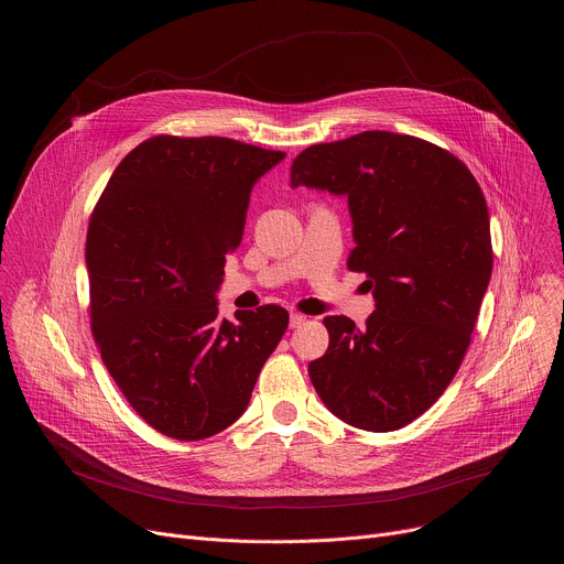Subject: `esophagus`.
Wrapping results in <instances>:
<instances>
[{
  "instance_id": "34e87169",
  "label": "esophagus",
  "mask_w": 564,
  "mask_h": 564,
  "mask_svg": "<svg viewBox=\"0 0 564 564\" xmlns=\"http://www.w3.org/2000/svg\"><path fill=\"white\" fill-rule=\"evenodd\" d=\"M307 321V316L305 314H301V312H290V328H301L303 324Z\"/></svg>"
}]
</instances>
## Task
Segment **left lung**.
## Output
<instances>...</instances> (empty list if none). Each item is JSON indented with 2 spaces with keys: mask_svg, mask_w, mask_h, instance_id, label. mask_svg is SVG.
Returning <instances> with one entry per match:
<instances>
[{
  "mask_svg": "<svg viewBox=\"0 0 564 564\" xmlns=\"http://www.w3.org/2000/svg\"><path fill=\"white\" fill-rule=\"evenodd\" d=\"M299 185L348 196V270L375 296L364 328L324 318L330 344L307 366L312 386L346 424L397 431L435 404L468 350L494 270L485 194L451 151L390 131L303 149Z\"/></svg>",
  "mask_w": 564,
  "mask_h": 564,
  "instance_id": "left-lung-1",
  "label": "left lung"
}]
</instances>
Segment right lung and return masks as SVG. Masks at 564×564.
I'll return each mask as SVG.
<instances>
[{"mask_svg": "<svg viewBox=\"0 0 564 564\" xmlns=\"http://www.w3.org/2000/svg\"><path fill=\"white\" fill-rule=\"evenodd\" d=\"M283 151L203 135H153L129 151L89 220L91 333L131 409L181 442L246 413L288 328L261 305L218 318L225 254L240 246L254 183Z\"/></svg>", "mask_w": 564, "mask_h": 564, "instance_id": "add662e5", "label": "right lung"}]
</instances>
